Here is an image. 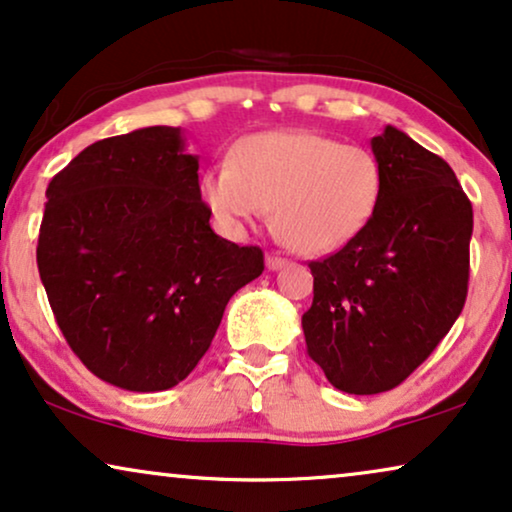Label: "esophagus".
<instances>
[{
	"instance_id": "obj_1",
	"label": "esophagus",
	"mask_w": 512,
	"mask_h": 512,
	"mask_svg": "<svg viewBox=\"0 0 512 512\" xmlns=\"http://www.w3.org/2000/svg\"><path fill=\"white\" fill-rule=\"evenodd\" d=\"M265 265H268V270H280V268H284V265H287V258H282L277 254H268V256H265Z\"/></svg>"
}]
</instances>
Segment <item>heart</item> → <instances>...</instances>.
Wrapping results in <instances>:
<instances>
[{
	"instance_id": "obj_1",
	"label": "heart",
	"mask_w": 512,
	"mask_h": 512,
	"mask_svg": "<svg viewBox=\"0 0 512 512\" xmlns=\"http://www.w3.org/2000/svg\"><path fill=\"white\" fill-rule=\"evenodd\" d=\"M383 169L369 148L313 131H265L232 150L202 178V199L230 235L275 209V228L289 247L327 254L376 216Z\"/></svg>"
}]
</instances>
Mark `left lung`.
Instances as JSON below:
<instances>
[{
    "mask_svg": "<svg viewBox=\"0 0 512 512\" xmlns=\"http://www.w3.org/2000/svg\"><path fill=\"white\" fill-rule=\"evenodd\" d=\"M383 169L376 216L355 240L310 261L303 315L310 360L350 395L393 390L461 315L473 204L442 157L395 126L371 138Z\"/></svg>",
    "mask_w": 512,
    "mask_h": 512,
    "instance_id": "left-lung-1",
    "label": "left lung"
}]
</instances>
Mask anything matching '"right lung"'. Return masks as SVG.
I'll use <instances>...</instances> for the list:
<instances>
[{"label":"right lung","mask_w":512,"mask_h":512,"mask_svg":"<svg viewBox=\"0 0 512 512\" xmlns=\"http://www.w3.org/2000/svg\"><path fill=\"white\" fill-rule=\"evenodd\" d=\"M181 129L148 126L79 152L46 188L37 268L84 367L112 386L181 383L263 251L211 230Z\"/></svg>","instance_id":"add662e5"}]
</instances>
